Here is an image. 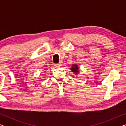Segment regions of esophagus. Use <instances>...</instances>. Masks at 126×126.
<instances>
[{"instance_id":"1","label":"esophagus","mask_w":126,"mask_h":126,"mask_svg":"<svg viewBox=\"0 0 126 126\" xmlns=\"http://www.w3.org/2000/svg\"><path fill=\"white\" fill-rule=\"evenodd\" d=\"M61 65V63H56V64H54V66L56 67H59Z\"/></svg>"}]
</instances>
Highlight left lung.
Instances as JSON below:
<instances>
[{
  "mask_svg": "<svg viewBox=\"0 0 126 126\" xmlns=\"http://www.w3.org/2000/svg\"><path fill=\"white\" fill-rule=\"evenodd\" d=\"M70 69L71 70V71L75 74V75H78L80 70H79V67L77 63H72V67L70 68Z\"/></svg>",
  "mask_w": 126,
  "mask_h": 126,
  "instance_id": "obj_1",
  "label": "left lung"
}]
</instances>
